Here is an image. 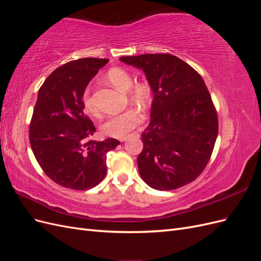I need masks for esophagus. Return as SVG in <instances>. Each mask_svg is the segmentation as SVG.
<instances>
[{"instance_id": "esophagus-1", "label": "esophagus", "mask_w": 261, "mask_h": 261, "mask_svg": "<svg viewBox=\"0 0 261 261\" xmlns=\"http://www.w3.org/2000/svg\"><path fill=\"white\" fill-rule=\"evenodd\" d=\"M133 136V135H132ZM136 136H138V135H136ZM128 138H130V136H126V137H123V138H120V140L121 141H126V140H127Z\"/></svg>"}]
</instances>
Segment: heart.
I'll use <instances>...</instances> for the list:
<instances>
[{
	"mask_svg": "<svg viewBox=\"0 0 261 261\" xmlns=\"http://www.w3.org/2000/svg\"><path fill=\"white\" fill-rule=\"evenodd\" d=\"M107 81L115 88L126 91L128 97L137 105L146 108L151 99V88L146 81L133 83L130 74L121 67H113L106 75ZM84 110L89 114H97V107L90 96L89 89L83 94ZM143 121V114L136 108H129L124 112L108 117L101 125V130L107 136L122 138L135 129Z\"/></svg>",
	"mask_w": 261,
	"mask_h": 261,
	"instance_id": "heart-1",
	"label": "heart"
}]
</instances>
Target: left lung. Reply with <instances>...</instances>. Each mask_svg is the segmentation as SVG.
Listing matches in <instances>:
<instances>
[{
  "instance_id": "left-lung-1",
  "label": "left lung",
  "mask_w": 261,
  "mask_h": 261,
  "mask_svg": "<svg viewBox=\"0 0 261 261\" xmlns=\"http://www.w3.org/2000/svg\"><path fill=\"white\" fill-rule=\"evenodd\" d=\"M144 70L153 92L144 149L137 158L146 184L172 191L195 180L207 167L219 123L202 77L187 63L168 53L122 57Z\"/></svg>"
}]
</instances>
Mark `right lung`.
<instances>
[{"mask_svg": "<svg viewBox=\"0 0 261 261\" xmlns=\"http://www.w3.org/2000/svg\"><path fill=\"white\" fill-rule=\"evenodd\" d=\"M108 62L70 61L55 69L38 91L30 146L43 172L63 187L86 191L97 186L107 174V153L120 145L114 138L89 139L96 127L83 107L87 85Z\"/></svg>", "mask_w": 261, "mask_h": 261, "instance_id": "add662e5", "label": "right lung"}]
</instances>
